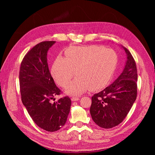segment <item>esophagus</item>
<instances>
[{
	"label": "esophagus",
	"instance_id": "obj_1",
	"mask_svg": "<svg viewBox=\"0 0 155 155\" xmlns=\"http://www.w3.org/2000/svg\"><path fill=\"white\" fill-rule=\"evenodd\" d=\"M79 100V98L78 97H72L71 98V100L72 101H78Z\"/></svg>",
	"mask_w": 155,
	"mask_h": 155
}]
</instances>
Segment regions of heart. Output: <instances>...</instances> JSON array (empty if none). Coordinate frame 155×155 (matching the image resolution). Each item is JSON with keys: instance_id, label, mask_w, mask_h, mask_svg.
<instances>
[{"instance_id": "b5f03b06", "label": "heart", "mask_w": 155, "mask_h": 155, "mask_svg": "<svg viewBox=\"0 0 155 155\" xmlns=\"http://www.w3.org/2000/svg\"><path fill=\"white\" fill-rule=\"evenodd\" d=\"M117 64L113 50L91 45L74 46L66 51V57L59 56L51 68V74L59 85L65 87L75 73L78 76L67 87V94L77 96L89 88L97 91L109 81Z\"/></svg>"}]
</instances>
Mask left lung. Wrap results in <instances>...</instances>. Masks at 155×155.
<instances>
[{
  "label": "left lung",
  "instance_id": "8db88e82",
  "mask_svg": "<svg viewBox=\"0 0 155 155\" xmlns=\"http://www.w3.org/2000/svg\"><path fill=\"white\" fill-rule=\"evenodd\" d=\"M127 61L122 72L111 85L92 97L90 112L100 127L110 129L123 121L137 96L138 74L130 51L122 46Z\"/></svg>",
  "mask_w": 155,
  "mask_h": 155
}]
</instances>
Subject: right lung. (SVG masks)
Masks as SVG:
<instances>
[{
    "label": "right lung",
    "instance_id": "right-lung-1",
    "mask_svg": "<svg viewBox=\"0 0 155 155\" xmlns=\"http://www.w3.org/2000/svg\"><path fill=\"white\" fill-rule=\"evenodd\" d=\"M55 43L44 41L33 47L23 58L19 71L22 104L34 122L49 132L57 131L65 124L71 106L68 96L50 102L61 93L47 63L48 51Z\"/></svg>",
    "mask_w": 155,
    "mask_h": 155
}]
</instances>
